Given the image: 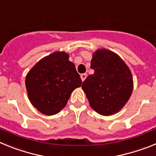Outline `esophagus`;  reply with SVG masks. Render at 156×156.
Masks as SVG:
<instances>
[{"label":"esophagus","mask_w":156,"mask_h":156,"mask_svg":"<svg viewBox=\"0 0 156 156\" xmlns=\"http://www.w3.org/2000/svg\"><path fill=\"white\" fill-rule=\"evenodd\" d=\"M87 75L86 73H83L80 75V77H81V80H82V81L83 82V81L85 80V79L87 78Z\"/></svg>","instance_id":"34e87169"}]
</instances>
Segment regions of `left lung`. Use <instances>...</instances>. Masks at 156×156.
<instances>
[{"label": "left lung", "instance_id": "obj_1", "mask_svg": "<svg viewBox=\"0 0 156 156\" xmlns=\"http://www.w3.org/2000/svg\"><path fill=\"white\" fill-rule=\"evenodd\" d=\"M89 75L82 85L90 105L102 115L116 113L129 100L133 91L131 72L118 55L107 49L93 54Z\"/></svg>", "mask_w": 156, "mask_h": 156}]
</instances>
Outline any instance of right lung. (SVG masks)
Masks as SVG:
<instances>
[{
	"mask_svg": "<svg viewBox=\"0 0 156 156\" xmlns=\"http://www.w3.org/2000/svg\"><path fill=\"white\" fill-rule=\"evenodd\" d=\"M81 84L75 65L64 51L54 52L41 59L26 77L30 102L47 115L58 113L66 105L72 92Z\"/></svg>",
	"mask_w": 156,
	"mask_h": 156,
	"instance_id": "add662e5",
	"label": "right lung"
}]
</instances>
